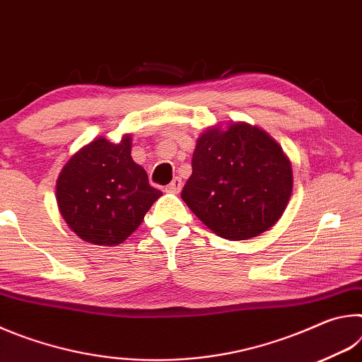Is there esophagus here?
I'll return each mask as SVG.
<instances>
[{"instance_id": "esophagus-1", "label": "esophagus", "mask_w": 362, "mask_h": 362, "mask_svg": "<svg viewBox=\"0 0 362 362\" xmlns=\"http://www.w3.org/2000/svg\"><path fill=\"white\" fill-rule=\"evenodd\" d=\"M183 187V182L182 179H179V177H175V179L169 183V185L166 187V192L168 193H180V189Z\"/></svg>"}]
</instances>
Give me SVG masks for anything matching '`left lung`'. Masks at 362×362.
Instances as JSON below:
<instances>
[{"instance_id": "left-lung-1", "label": "left lung", "mask_w": 362, "mask_h": 362, "mask_svg": "<svg viewBox=\"0 0 362 362\" xmlns=\"http://www.w3.org/2000/svg\"><path fill=\"white\" fill-rule=\"evenodd\" d=\"M182 199L216 235L244 241L272 228L289 204L292 164L268 132L226 122L199 134Z\"/></svg>"}]
</instances>
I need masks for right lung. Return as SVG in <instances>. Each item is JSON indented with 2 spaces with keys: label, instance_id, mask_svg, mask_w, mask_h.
I'll use <instances>...</instances> for the list:
<instances>
[{
  "label": "right lung",
  "instance_id": "1",
  "mask_svg": "<svg viewBox=\"0 0 362 362\" xmlns=\"http://www.w3.org/2000/svg\"><path fill=\"white\" fill-rule=\"evenodd\" d=\"M132 139L99 136L65 163L56 183L60 216L83 241L116 246L136 231L163 193L131 156Z\"/></svg>",
  "mask_w": 362,
  "mask_h": 362
}]
</instances>
